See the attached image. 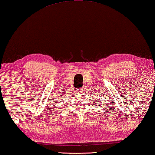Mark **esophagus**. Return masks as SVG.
Instances as JSON below:
<instances>
[{"mask_svg": "<svg viewBox=\"0 0 155 155\" xmlns=\"http://www.w3.org/2000/svg\"><path fill=\"white\" fill-rule=\"evenodd\" d=\"M83 91H84L83 88H79V89H78V90H77V92H79V93H82V92H83Z\"/></svg>", "mask_w": 155, "mask_h": 155, "instance_id": "esophagus-1", "label": "esophagus"}]
</instances>
